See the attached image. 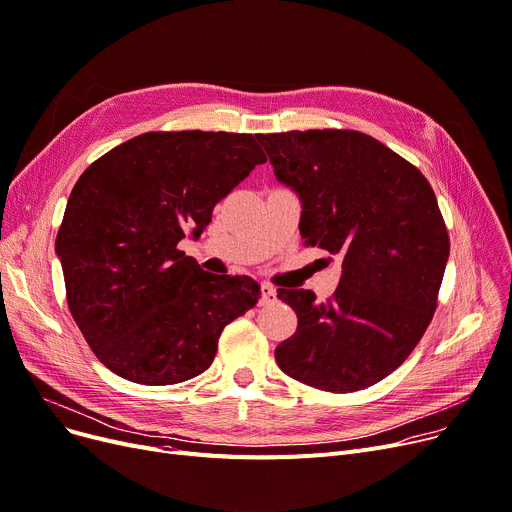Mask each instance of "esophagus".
Returning a JSON list of instances; mask_svg holds the SVG:
<instances>
[{"label": "esophagus", "mask_w": 512, "mask_h": 512, "mask_svg": "<svg viewBox=\"0 0 512 512\" xmlns=\"http://www.w3.org/2000/svg\"><path fill=\"white\" fill-rule=\"evenodd\" d=\"M276 301V288H274V284H270V282H263L261 284V305H270V303H274Z\"/></svg>", "instance_id": "esophagus-1"}]
</instances>
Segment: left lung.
Returning a JSON list of instances; mask_svg holds the SVG:
<instances>
[{
    "instance_id": "1",
    "label": "left lung",
    "mask_w": 512,
    "mask_h": 512,
    "mask_svg": "<svg viewBox=\"0 0 512 512\" xmlns=\"http://www.w3.org/2000/svg\"><path fill=\"white\" fill-rule=\"evenodd\" d=\"M280 182L303 205L301 236L337 255V291L278 288L297 332L276 347L293 379L330 393L383 381L425 335L450 257V236L427 177L353 129L257 133Z\"/></svg>"
}]
</instances>
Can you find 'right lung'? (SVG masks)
<instances>
[{
  "instance_id": "right-lung-1",
  "label": "right lung",
  "mask_w": 512,
  "mask_h": 512,
  "mask_svg": "<svg viewBox=\"0 0 512 512\" xmlns=\"http://www.w3.org/2000/svg\"><path fill=\"white\" fill-rule=\"evenodd\" d=\"M261 163L253 133L148 131L81 173L56 253L73 320L108 370L140 385L194 379L221 330L255 307L253 278L203 272L177 242L201 236Z\"/></svg>"
}]
</instances>
